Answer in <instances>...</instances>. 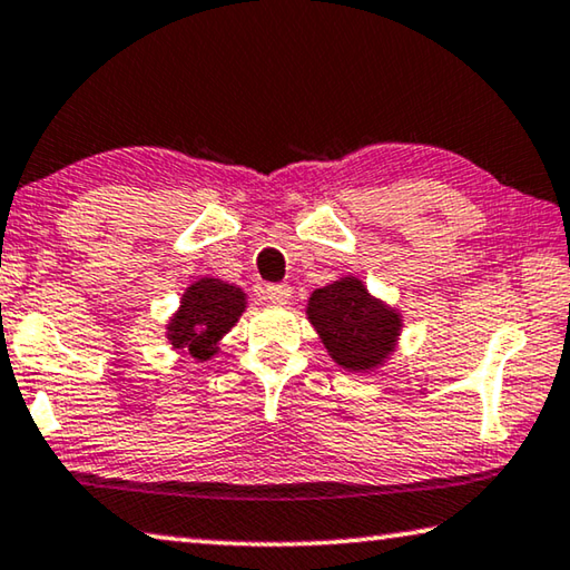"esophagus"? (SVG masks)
I'll list each match as a JSON object with an SVG mask.
<instances>
[{
    "label": "esophagus",
    "instance_id": "esophagus-1",
    "mask_svg": "<svg viewBox=\"0 0 570 570\" xmlns=\"http://www.w3.org/2000/svg\"><path fill=\"white\" fill-rule=\"evenodd\" d=\"M264 296L274 304H286L288 299H292V286H288V284H268L264 288Z\"/></svg>",
    "mask_w": 570,
    "mask_h": 570
}]
</instances>
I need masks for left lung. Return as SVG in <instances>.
I'll list each match as a JSON object with an SVG mask.
<instances>
[{"label": "left lung", "mask_w": 570, "mask_h": 570, "mask_svg": "<svg viewBox=\"0 0 570 570\" xmlns=\"http://www.w3.org/2000/svg\"><path fill=\"white\" fill-rule=\"evenodd\" d=\"M306 314L334 363L355 373L381 365L401 330L395 309L373 299L355 276L317 288Z\"/></svg>", "instance_id": "8db88e82"}]
</instances>
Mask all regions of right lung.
Segmentation results:
<instances>
[{"instance_id":"1","label":"right lung","mask_w":570,"mask_h":570,"mask_svg":"<svg viewBox=\"0 0 570 570\" xmlns=\"http://www.w3.org/2000/svg\"><path fill=\"white\" fill-rule=\"evenodd\" d=\"M246 309V294L220 278H200L183 294L179 312L167 324V337L195 360L218 352V342Z\"/></svg>"}]
</instances>
